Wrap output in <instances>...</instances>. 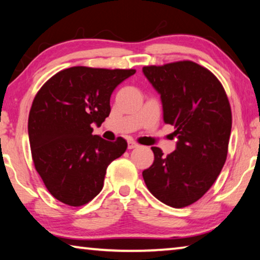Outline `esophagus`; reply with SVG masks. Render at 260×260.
I'll return each mask as SVG.
<instances>
[{"label":"esophagus","mask_w":260,"mask_h":260,"mask_svg":"<svg viewBox=\"0 0 260 260\" xmlns=\"http://www.w3.org/2000/svg\"><path fill=\"white\" fill-rule=\"evenodd\" d=\"M136 147H138V144H137V143H136V142H133V141L127 142V149H129V150H133V149H136Z\"/></svg>","instance_id":"34e87169"}]
</instances>
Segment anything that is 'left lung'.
Here are the masks:
<instances>
[{
  "label": "left lung",
  "instance_id": "obj_1",
  "mask_svg": "<svg viewBox=\"0 0 260 260\" xmlns=\"http://www.w3.org/2000/svg\"><path fill=\"white\" fill-rule=\"evenodd\" d=\"M143 73L160 94L164 122L178 139L166 157L152 147L144 181L159 201L182 208L201 199L223 169L233 124L229 100L218 79L193 61L145 66Z\"/></svg>",
  "mask_w": 260,
  "mask_h": 260
}]
</instances>
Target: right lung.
<instances>
[{"label": "right lung", "instance_id": "1", "mask_svg": "<svg viewBox=\"0 0 260 260\" xmlns=\"http://www.w3.org/2000/svg\"><path fill=\"white\" fill-rule=\"evenodd\" d=\"M135 70L75 66L44 83L31 106L27 133L36 170L65 205L88 203L102 190L109 164L125 152L124 138L91 135L110 114L114 89Z\"/></svg>", "mask_w": 260, "mask_h": 260}]
</instances>
